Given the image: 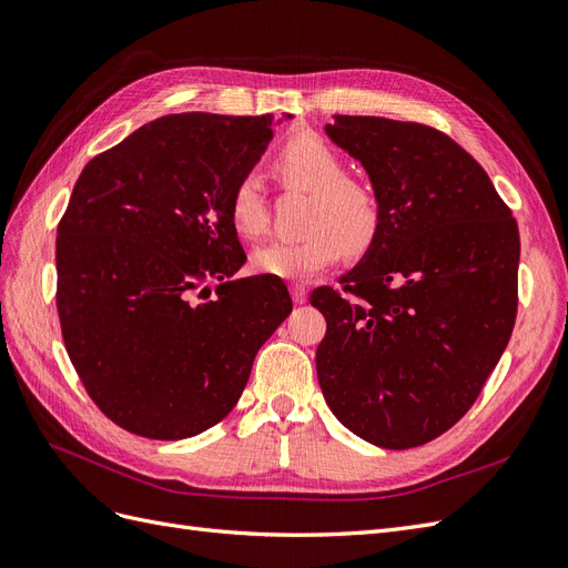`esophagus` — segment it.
<instances>
[{
    "label": "esophagus",
    "instance_id": "esophagus-1",
    "mask_svg": "<svg viewBox=\"0 0 568 568\" xmlns=\"http://www.w3.org/2000/svg\"><path fill=\"white\" fill-rule=\"evenodd\" d=\"M290 292H292V300H295V304H304L308 300L304 285H292Z\"/></svg>",
    "mask_w": 568,
    "mask_h": 568
}]
</instances>
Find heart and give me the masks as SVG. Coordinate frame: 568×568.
<instances>
[{
    "label": "heart",
    "instance_id": "heart-1",
    "mask_svg": "<svg viewBox=\"0 0 568 568\" xmlns=\"http://www.w3.org/2000/svg\"><path fill=\"white\" fill-rule=\"evenodd\" d=\"M276 172L290 189L311 193L300 241H273L252 252L254 271L285 281H306L335 266L344 250L361 254L379 235L384 200L371 181L346 176L344 160L318 134L290 136L276 155ZM229 216L237 235L254 241L266 231L268 210L260 179L245 174L233 184Z\"/></svg>",
    "mask_w": 568,
    "mask_h": 568
}]
</instances>
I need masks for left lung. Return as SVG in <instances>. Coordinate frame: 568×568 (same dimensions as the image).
<instances>
[{
	"mask_svg": "<svg viewBox=\"0 0 568 568\" xmlns=\"http://www.w3.org/2000/svg\"><path fill=\"white\" fill-rule=\"evenodd\" d=\"M325 134L368 172L384 222L342 290L311 292L327 321L318 384L363 442L423 446L471 408L509 342L519 229L481 164L434 126L335 115Z\"/></svg>",
	"mask_w": 568,
	"mask_h": 568,
	"instance_id": "8db88e82",
	"label": "left lung"
}]
</instances>
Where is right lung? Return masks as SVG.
<instances>
[{"label": "right lung", "instance_id": "obj_1", "mask_svg": "<svg viewBox=\"0 0 568 568\" xmlns=\"http://www.w3.org/2000/svg\"><path fill=\"white\" fill-rule=\"evenodd\" d=\"M271 120L164 115L91 158L72 189L57 235L61 333L87 394L126 432L179 442L222 423L292 311L281 278H233L247 257L229 197Z\"/></svg>", "mask_w": 568, "mask_h": 568}]
</instances>
